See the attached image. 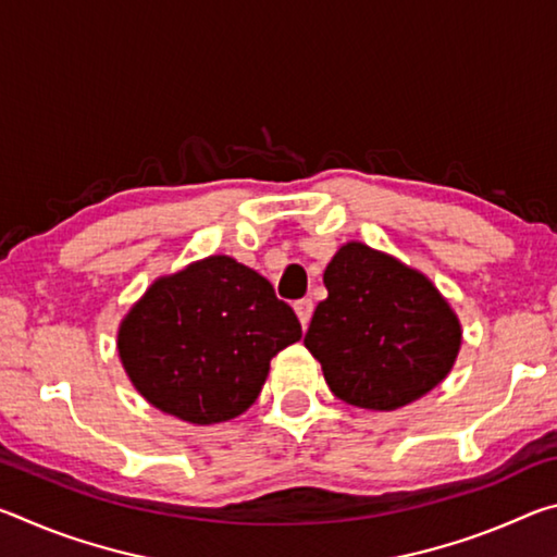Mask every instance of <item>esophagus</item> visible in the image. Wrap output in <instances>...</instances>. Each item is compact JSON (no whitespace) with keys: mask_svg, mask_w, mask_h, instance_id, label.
Here are the masks:
<instances>
[{"mask_svg":"<svg viewBox=\"0 0 557 557\" xmlns=\"http://www.w3.org/2000/svg\"><path fill=\"white\" fill-rule=\"evenodd\" d=\"M295 312H297V317H299V322H301V326H309V319H312V312H314V301L312 299H299L297 305H295Z\"/></svg>","mask_w":557,"mask_h":557,"instance_id":"34e87169","label":"esophagus"}]
</instances>
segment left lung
<instances>
[{"instance_id": "8db88e82", "label": "left lung", "mask_w": 557, "mask_h": 557, "mask_svg": "<svg viewBox=\"0 0 557 557\" xmlns=\"http://www.w3.org/2000/svg\"><path fill=\"white\" fill-rule=\"evenodd\" d=\"M329 297L305 336L336 398L405 408L447 379L461 324L428 275L366 243H344L324 270Z\"/></svg>"}]
</instances>
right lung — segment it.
<instances>
[{
	"mask_svg": "<svg viewBox=\"0 0 557 557\" xmlns=\"http://www.w3.org/2000/svg\"><path fill=\"white\" fill-rule=\"evenodd\" d=\"M301 338L292 307L231 256L157 277L117 329L127 379L157 410L215 425L258 400L272 356Z\"/></svg>",
	"mask_w": 557,
	"mask_h": 557,
	"instance_id": "add662e5",
	"label": "right lung"
}]
</instances>
